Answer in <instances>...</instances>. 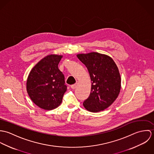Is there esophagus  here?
<instances>
[{"instance_id":"1","label":"esophagus","mask_w":154,"mask_h":154,"mask_svg":"<svg viewBox=\"0 0 154 154\" xmlns=\"http://www.w3.org/2000/svg\"><path fill=\"white\" fill-rule=\"evenodd\" d=\"M76 87H77V84H75L71 85V88L73 89H75Z\"/></svg>"}]
</instances>
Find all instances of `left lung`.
<instances>
[{
    "label": "left lung",
    "instance_id": "obj_1",
    "mask_svg": "<svg viewBox=\"0 0 154 154\" xmlns=\"http://www.w3.org/2000/svg\"><path fill=\"white\" fill-rule=\"evenodd\" d=\"M78 58L88 69L91 81V93L83 103L93 112L104 110L118 97L121 88L119 69L110 56L97 52L78 54Z\"/></svg>",
    "mask_w": 154,
    "mask_h": 154
}]
</instances>
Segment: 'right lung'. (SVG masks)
Instances as JSON below:
<instances>
[{
  "mask_svg": "<svg viewBox=\"0 0 154 154\" xmlns=\"http://www.w3.org/2000/svg\"><path fill=\"white\" fill-rule=\"evenodd\" d=\"M63 56L48 55L30 71L26 81V91L32 102L40 108L53 110L62 103L67 90L65 76L58 65Z\"/></svg>",
  "mask_w": 154,
  "mask_h": 154,
  "instance_id": "add662e5",
  "label": "right lung"
}]
</instances>
